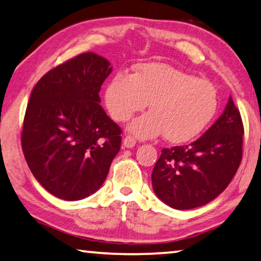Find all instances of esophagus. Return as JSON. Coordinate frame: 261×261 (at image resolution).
I'll return each instance as SVG.
<instances>
[{"instance_id": "obj_1", "label": "esophagus", "mask_w": 261, "mask_h": 261, "mask_svg": "<svg viewBox=\"0 0 261 261\" xmlns=\"http://www.w3.org/2000/svg\"><path fill=\"white\" fill-rule=\"evenodd\" d=\"M136 143L137 142H136V139L132 137V136H126V137L123 139V145L126 148H132L136 145Z\"/></svg>"}]
</instances>
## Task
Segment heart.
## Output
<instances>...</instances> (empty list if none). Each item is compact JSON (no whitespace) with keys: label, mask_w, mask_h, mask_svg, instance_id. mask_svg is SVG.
<instances>
[{"label":"heart","mask_w":261,"mask_h":261,"mask_svg":"<svg viewBox=\"0 0 261 261\" xmlns=\"http://www.w3.org/2000/svg\"><path fill=\"white\" fill-rule=\"evenodd\" d=\"M105 101L117 122L130 119L150 102L151 113L134 119L127 129L140 138L164 132V138L174 144L200 135L218 106L212 82L159 63L139 65L134 75L115 74L107 85Z\"/></svg>","instance_id":"heart-1"}]
</instances>
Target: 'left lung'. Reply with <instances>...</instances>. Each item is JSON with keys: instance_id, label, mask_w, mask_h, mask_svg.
<instances>
[{"instance_id": "obj_1", "label": "left lung", "mask_w": 261, "mask_h": 261, "mask_svg": "<svg viewBox=\"0 0 261 261\" xmlns=\"http://www.w3.org/2000/svg\"><path fill=\"white\" fill-rule=\"evenodd\" d=\"M244 126L229 97L223 114L189 145L163 148L152 171L155 195L179 210L202 206L216 198L241 165Z\"/></svg>"}]
</instances>
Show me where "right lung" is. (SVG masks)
Here are the masks:
<instances>
[{"instance_id": "right-lung-1", "label": "right lung", "mask_w": 261, "mask_h": 261, "mask_svg": "<svg viewBox=\"0 0 261 261\" xmlns=\"http://www.w3.org/2000/svg\"><path fill=\"white\" fill-rule=\"evenodd\" d=\"M113 67L93 52L57 66L37 82L23 122L28 166L56 197L92 195L121 148L122 130L100 106L101 86Z\"/></svg>"}]
</instances>
